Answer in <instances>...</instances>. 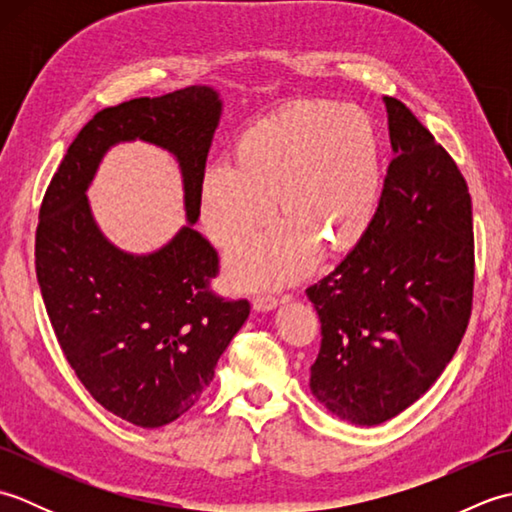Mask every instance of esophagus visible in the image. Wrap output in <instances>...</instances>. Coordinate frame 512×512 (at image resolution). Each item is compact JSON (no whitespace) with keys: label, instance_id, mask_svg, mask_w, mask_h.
Segmentation results:
<instances>
[{"label":"esophagus","instance_id":"34e87169","mask_svg":"<svg viewBox=\"0 0 512 512\" xmlns=\"http://www.w3.org/2000/svg\"><path fill=\"white\" fill-rule=\"evenodd\" d=\"M279 299L277 297H270V295H259V297H255L253 299V310H257V312H270V310H275L277 306H279Z\"/></svg>","mask_w":512,"mask_h":512}]
</instances>
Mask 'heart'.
I'll return each mask as SVG.
<instances>
[{"mask_svg": "<svg viewBox=\"0 0 512 512\" xmlns=\"http://www.w3.org/2000/svg\"><path fill=\"white\" fill-rule=\"evenodd\" d=\"M235 156L202 171L200 213L213 242H242L273 213V195L286 215L228 255L226 275L237 288L295 284L317 266L321 244L350 248L374 222L380 140L372 118L356 107L290 103L248 125Z\"/></svg>", "mask_w": 512, "mask_h": 512, "instance_id": "obj_1", "label": "heart"}]
</instances>
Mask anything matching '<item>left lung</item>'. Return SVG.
Listing matches in <instances>:
<instances>
[{
	"label": "left lung",
	"mask_w": 512,
	"mask_h": 512,
	"mask_svg": "<svg viewBox=\"0 0 512 512\" xmlns=\"http://www.w3.org/2000/svg\"><path fill=\"white\" fill-rule=\"evenodd\" d=\"M394 160L369 231L306 290L321 321L310 389L334 416L374 427L449 365L473 306L466 180L405 103L383 96Z\"/></svg>",
	"instance_id": "left-lung-1"
}]
</instances>
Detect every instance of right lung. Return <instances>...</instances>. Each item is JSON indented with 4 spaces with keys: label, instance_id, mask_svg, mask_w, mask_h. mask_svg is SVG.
<instances>
[{
    "label": "right lung",
    "instance_id": "obj_1",
    "mask_svg": "<svg viewBox=\"0 0 512 512\" xmlns=\"http://www.w3.org/2000/svg\"><path fill=\"white\" fill-rule=\"evenodd\" d=\"M220 116L209 85L105 107L72 140L41 202L37 281L61 350L99 405L143 429L165 427L200 400L250 312L246 299L211 290L220 262L193 228ZM134 139L179 160L190 222L145 256L114 247L87 202L102 156Z\"/></svg>",
    "mask_w": 512,
    "mask_h": 512
}]
</instances>
